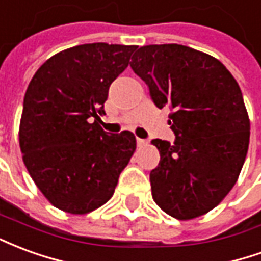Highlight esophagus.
<instances>
[{"mask_svg": "<svg viewBox=\"0 0 261 261\" xmlns=\"http://www.w3.org/2000/svg\"><path fill=\"white\" fill-rule=\"evenodd\" d=\"M137 145L138 147H144V145H147V141L142 140V138H137Z\"/></svg>", "mask_w": 261, "mask_h": 261, "instance_id": "34e87169", "label": "esophagus"}]
</instances>
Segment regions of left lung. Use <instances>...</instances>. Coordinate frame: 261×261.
<instances>
[{
  "label": "left lung",
  "instance_id": "left-lung-1",
  "mask_svg": "<svg viewBox=\"0 0 261 261\" xmlns=\"http://www.w3.org/2000/svg\"><path fill=\"white\" fill-rule=\"evenodd\" d=\"M130 65L156 108L172 110L175 142L152 140L161 153L149 175L153 201L181 221L207 214L246 159L250 121L241 88L219 60L175 43L136 48Z\"/></svg>",
  "mask_w": 261,
  "mask_h": 261
}]
</instances>
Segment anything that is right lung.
Returning a JSON list of instances; mask_svg holds the SVG:
<instances>
[{"label":"right lung","mask_w":261,"mask_h":261,"mask_svg":"<svg viewBox=\"0 0 261 261\" xmlns=\"http://www.w3.org/2000/svg\"><path fill=\"white\" fill-rule=\"evenodd\" d=\"M137 46L89 43L60 51L33 75L23 99L19 147L43 196L65 213L88 214L113 196L136 151L130 131L99 125L109 86Z\"/></svg>","instance_id":"right-lung-1"}]
</instances>
